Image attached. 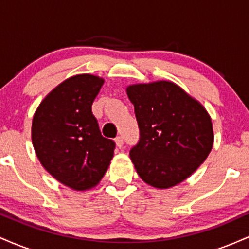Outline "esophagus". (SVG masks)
<instances>
[{
	"mask_svg": "<svg viewBox=\"0 0 249 249\" xmlns=\"http://www.w3.org/2000/svg\"><path fill=\"white\" fill-rule=\"evenodd\" d=\"M115 142H116L117 146H118V147H123V145H124V139H123L122 136L117 137V138L115 139Z\"/></svg>",
	"mask_w": 249,
	"mask_h": 249,
	"instance_id": "esophagus-1",
	"label": "esophagus"
}]
</instances>
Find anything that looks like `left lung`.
<instances>
[{
  "instance_id": "obj_1",
  "label": "left lung",
  "mask_w": 249,
  "mask_h": 249,
  "mask_svg": "<svg viewBox=\"0 0 249 249\" xmlns=\"http://www.w3.org/2000/svg\"><path fill=\"white\" fill-rule=\"evenodd\" d=\"M126 91L141 134L130 150L137 173L157 188L184 181L212 150L207 111L172 82L131 85Z\"/></svg>"
}]
</instances>
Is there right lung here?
I'll list each match as a JSON object with an SVG mask.
<instances>
[{
    "label": "right lung",
    "mask_w": 249,
    "mask_h": 249,
    "mask_svg": "<svg viewBox=\"0 0 249 249\" xmlns=\"http://www.w3.org/2000/svg\"><path fill=\"white\" fill-rule=\"evenodd\" d=\"M102 78L77 75L43 99L31 127L33 145L43 167L73 190L93 187L107 172L116 144L102 136L92 113Z\"/></svg>",
    "instance_id": "right-lung-1"
}]
</instances>
